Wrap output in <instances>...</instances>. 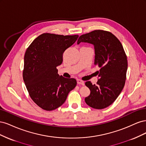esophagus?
<instances>
[{"mask_svg":"<svg viewBox=\"0 0 146 146\" xmlns=\"http://www.w3.org/2000/svg\"><path fill=\"white\" fill-rule=\"evenodd\" d=\"M77 84H78V85H85V82L80 80V79H77Z\"/></svg>","mask_w":146,"mask_h":146,"instance_id":"obj_1","label":"esophagus"}]
</instances>
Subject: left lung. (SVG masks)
I'll return each mask as SVG.
<instances>
[{
    "label": "left lung",
    "mask_w": 146,
    "mask_h": 146,
    "mask_svg": "<svg viewBox=\"0 0 146 146\" xmlns=\"http://www.w3.org/2000/svg\"><path fill=\"white\" fill-rule=\"evenodd\" d=\"M81 42L94 45V64L100 68L96 85L90 81L85 82L91 91L85 99V102L93 108L104 109L116 100L125 85L127 55L120 41L108 31L96 30L82 35L77 44Z\"/></svg>",
    "instance_id": "left-lung-1"
}]
</instances>
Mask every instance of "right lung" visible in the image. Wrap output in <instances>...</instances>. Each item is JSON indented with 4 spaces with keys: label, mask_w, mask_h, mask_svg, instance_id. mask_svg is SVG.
<instances>
[{
    "label": "right lung",
    "mask_w": 146,
    "mask_h": 146,
    "mask_svg": "<svg viewBox=\"0 0 146 146\" xmlns=\"http://www.w3.org/2000/svg\"><path fill=\"white\" fill-rule=\"evenodd\" d=\"M78 35L44 33L35 38L24 56L23 79L29 96L38 107L52 111L62 105L77 85L75 78L60 76L56 67L63 52L77 41Z\"/></svg>",
    "instance_id": "right-lung-1"
}]
</instances>
